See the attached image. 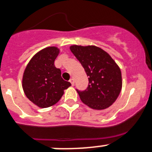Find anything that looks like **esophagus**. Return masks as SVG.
Here are the masks:
<instances>
[{
    "instance_id": "esophagus-1",
    "label": "esophagus",
    "mask_w": 152,
    "mask_h": 152,
    "mask_svg": "<svg viewBox=\"0 0 152 152\" xmlns=\"http://www.w3.org/2000/svg\"><path fill=\"white\" fill-rule=\"evenodd\" d=\"M69 82L71 83V84L72 85V86H74V84H75V81H74V79L73 78H71L69 80Z\"/></svg>"
}]
</instances>
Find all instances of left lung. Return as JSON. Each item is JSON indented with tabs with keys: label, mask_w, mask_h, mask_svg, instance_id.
I'll return each instance as SVG.
<instances>
[{
	"label": "left lung",
	"mask_w": 152,
	"mask_h": 152,
	"mask_svg": "<svg viewBox=\"0 0 152 152\" xmlns=\"http://www.w3.org/2000/svg\"><path fill=\"white\" fill-rule=\"evenodd\" d=\"M88 76L84 91L76 89L80 99L93 109L102 110L112 105L122 89V75L119 66L108 53L96 46L70 47Z\"/></svg>",
	"instance_id": "left-lung-1"
}]
</instances>
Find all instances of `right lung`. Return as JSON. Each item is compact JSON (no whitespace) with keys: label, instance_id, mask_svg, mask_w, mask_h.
<instances>
[{"label":"right lung","instance_id":"right-lung-1","mask_svg":"<svg viewBox=\"0 0 152 152\" xmlns=\"http://www.w3.org/2000/svg\"><path fill=\"white\" fill-rule=\"evenodd\" d=\"M58 53L55 47L44 48L32 58L23 74L25 94L40 108L56 104L63 95L64 90L71 86L61 78L60 69L55 66Z\"/></svg>","mask_w":152,"mask_h":152}]
</instances>
